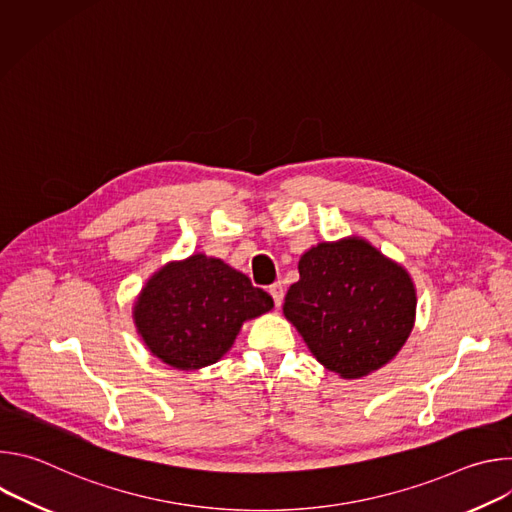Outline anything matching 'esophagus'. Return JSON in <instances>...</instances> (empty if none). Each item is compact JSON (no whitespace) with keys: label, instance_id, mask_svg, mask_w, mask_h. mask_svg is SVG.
<instances>
[{"label":"esophagus","instance_id":"1","mask_svg":"<svg viewBox=\"0 0 512 512\" xmlns=\"http://www.w3.org/2000/svg\"><path fill=\"white\" fill-rule=\"evenodd\" d=\"M269 294H271V298H273L275 306L279 308V306H281V302H283V285H281V281H277V283L269 285Z\"/></svg>","mask_w":512,"mask_h":512}]
</instances>
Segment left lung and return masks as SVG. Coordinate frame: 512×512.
I'll return each instance as SVG.
<instances>
[{"instance_id": "left-lung-1", "label": "left lung", "mask_w": 512, "mask_h": 512, "mask_svg": "<svg viewBox=\"0 0 512 512\" xmlns=\"http://www.w3.org/2000/svg\"><path fill=\"white\" fill-rule=\"evenodd\" d=\"M298 269L300 281L287 289L283 314L326 369L358 379L401 350L417 306L401 265L352 237L312 247Z\"/></svg>"}]
</instances>
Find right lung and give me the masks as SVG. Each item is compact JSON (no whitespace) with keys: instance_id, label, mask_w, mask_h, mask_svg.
Returning a JSON list of instances; mask_svg holds the SVG:
<instances>
[{"instance_id":"1","label":"right lung","mask_w":512,"mask_h":512,"mask_svg":"<svg viewBox=\"0 0 512 512\" xmlns=\"http://www.w3.org/2000/svg\"><path fill=\"white\" fill-rule=\"evenodd\" d=\"M273 308L247 275L221 259L192 255L160 269L133 308L148 348L170 367L192 371L221 358L245 320Z\"/></svg>"}]
</instances>
